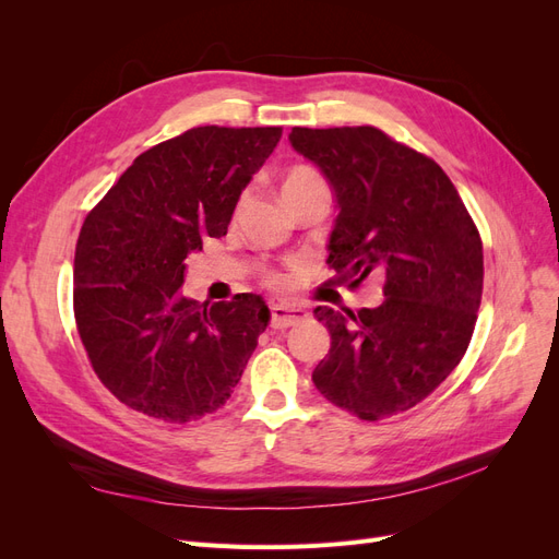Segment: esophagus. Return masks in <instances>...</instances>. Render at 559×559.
Wrapping results in <instances>:
<instances>
[{
    "instance_id": "1",
    "label": "esophagus",
    "mask_w": 559,
    "mask_h": 559,
    "mask_svg": "<svg viewBox=\"0 0 559 559\" xmlns=\"http://www.w3.org/2000/svg\"><path fill=\"white\" fill-rule=\"evenodd\" d=\"M310 317L308 310L292 308V306H273L270 308V326L273 329H289L296 326L298 321H306Z\"/></svg>"
}]
</instances>
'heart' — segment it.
Returning a JSON list of instances; mask_svg holds the SVG:
<instances>
[{
  "instance_id": "1",
  "label": "heart",
  "mask_w": 559,
  "mask_h": 559,
  "mask_svg": "<svg viewBox=\"0 0 559 559\" xmlns=\"http://www.w3.org/2000/svg\"><path fill=\"white\" fill-rule=\"evenodd\" d=\"M321 181V177L310 170V167H294V170H289L284 175L282 179V193H289V191H296V189H302V186H310V183H317ZM275 284L280 280H273Z\"/></svg>"
}]
</instances>
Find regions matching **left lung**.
Segmentation results:
<instances>
[{
    "instance_id": "left-lung-1",
    "label": "left lung",
    "mask_w": 559,
    "mask_h": 559,
    "mask_svg": "<svg viewBox=\"0 0 559 559\" xmlns=\"http://www.w3.org/2000/svg\"><path fill=\"white\" fill-rule=\"evenodd\" d=\"M335 198L329 263L359 284L384 273V300L359 312L319 306L331 349L312 382L376 421L413 408L462 361L483 296V242L441 165L378 128H294Z\"/></svg>"
}]
</instances>
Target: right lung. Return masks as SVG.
Instances as JSON below:
<instances>
[{
  "instance_id": "add662e5",
  "label": "right lung",
  "mask_w": 559,
  "mask_h": 559,
  "mask_svg": "<svg viewBox=\"0 0 559 559\" xmlns=\"http://www.w3.org/2000/svg\"><path fill=\"white\" fill-rule=\"evenodd\" d=\"M282 128L186 130L144 151L79 233L74 317L97 378L128 408L198 419L230 399L270 321L261 296L186 298V257L222 238Z\"/></svg>"
}]
</instances>
